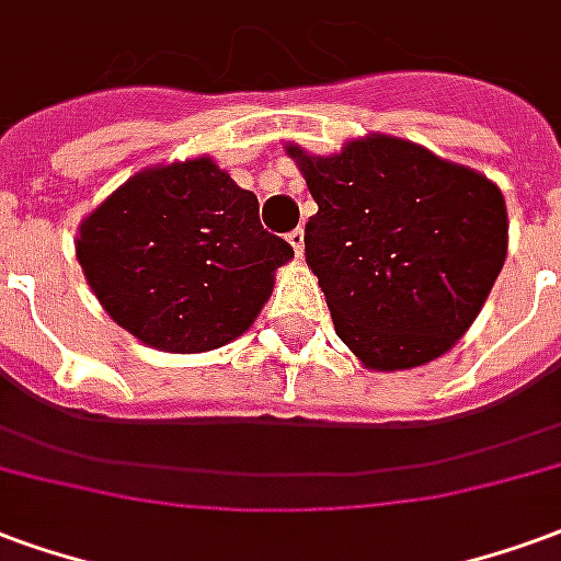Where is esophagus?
Listing matches in <instances>:
<instances>
[{
  "instance_id": "esophagus-1",
  "label": "esophagus",
  "mask_w": 561,
  "mask_h": 561,
  "mask_svg": "<svg viewBox=\"0 0 561 561\" xmlns=\"http://www.w3.org/2000/svg\"><path fill=\"white\" fill-rule=\"evenodd\" d=\"M286 239H289V244H293V251H296V256H301V253H305V230H301V227L289 232Z\"/></svg>"
}]
</instances>
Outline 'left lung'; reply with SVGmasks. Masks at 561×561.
I'll return each mask as SVG.
<instances>
[{
  "label": "left lung",
  "instance_id": "8db88e82",
  "mask_svg": "<svg viewBox=\"0 0 561 561\" xmlns=\"http://www.w3.org/2000/svg\"><path fill=\"white\" fill-rule=\"evenodd\" d=\"M286 151L320 206L305 227V260L337 337L374 370H407L448 353L505 263L502 191L386 134L329 158Z\"/></svg>",
  "mask_w": 561,
  "mask_h": 561
}]
</instances>
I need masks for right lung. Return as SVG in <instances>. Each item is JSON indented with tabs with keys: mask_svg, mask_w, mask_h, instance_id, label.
I'll return each instance as SVG.
<instances>
[{
	"mask_svg": "<svg viewBox=\"0 0 561 561\" xmlns=\"http://www.w3.org/2000/svg\"><path fill=\"white\" fill-rule=\"evenodd\" d=\"M289 241L211 158L142 170L80 224L77 260L98 301L134 337L206 353L251 329Z\"/></svg>",
	"mask_w": 561,
	"mask_h": 561,
	"instance_id": "1",
	"label": "right lung"
}]
</instances>
